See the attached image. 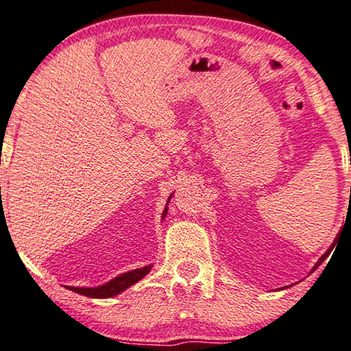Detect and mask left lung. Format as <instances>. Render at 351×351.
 <instances>
[{
    "instance_id": "obj_1",
    "label": "left lung",
    "mask_w": 351,
    "mask_h": 351,
    "mask_svg": "<svg viewBox=\"0 0 351 351\" xmlns=\"http://www.w3.org/2000/svg\"><path fill=\"white\" fill-rule=\"evenodd\" d=\"M332 246H335V245H332ZM332 246H331V247L328 249V251H326V252H325V254L322 255V257H320V258H319V261H317V263H316V265H314V268H313V271H314V269H317V266H319L320 263H322V261H324V260H325L326 257H328V254H330V251H331V249H332ZM313 271H311V272H313Z\"/></svg>"
}]
</instances>
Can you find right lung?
<instances>
[{"mask_svg": "<svg viewBox=\"0 0 351 351\" xmlns=\"http://www.w3.org/2000/svg\"><path fill=\"white\" fill-rule=\"evenodd\" d=\"M173 197V193L170 195L169 199H167V204L170 198ZM167 215V207H165V210L162 212V218ZM152 269V265L144 266V268H139V269H134V271H128L125 274H121L117 276L116 278H112L108 283L102 285V287H96V288H75V287H69L71 291H74L77 294H82V295H86V297H91V299H108V297L112 295H117L119 293H122L123 289H127L134 285L136 282H139L141 278H144L148 272Z\"/></svg>", "mask_w": 351, "mask_h": 351, "instance_id": "right-lung-1", "label": "right lung"}]
</instances>
